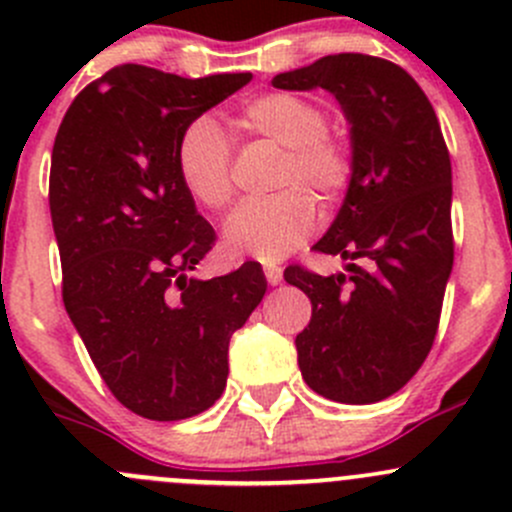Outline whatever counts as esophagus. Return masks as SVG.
Wrapping results in <instances>:
<instances>
[{
    "label": "esophagus",
    "mask_w": 512,
    "mask_h": 512,
    "mask_svg": "<svg viewBox=\"0 0 512 512\" xmlns=\"http://www.w3.org/2000/svg\"><path fill=\"white\" fill-rule=\"evenodd\" d=\"M265 277L270 285H280L282 282V267L277 265H265Z\"/></svg>",
    "instance_id": "esophagus-1"
}]
</instances>
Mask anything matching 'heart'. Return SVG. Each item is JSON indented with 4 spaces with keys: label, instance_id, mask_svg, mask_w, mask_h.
I'll list each match as a JSON object with an SVG mask.
<instances>
[{
    "label": "heart",
    "instance_id": "heart-1",
    "mask_svg": "<svg viewBox=\"0 0 512 512\" xmlns=\"http://www.w3.org/2000/svg\"><path fill=\"white\" fill-rule=\"evenodd\" d=\"M237 131L282 146L277 195L247 203L227 220L223 245L232 257L275 262L297 250L317 223L312 190L332 203L352 185L354 153L347 136L327 126V113L309 96L267 91L250 98L232 116ZM175 170L185 193L210 213L232 203V151L225 133L210 118H195L175 146ZM303 188L299 189L298 185Z\"/></svg>",
    "mask_w": 512,
    "mask_h": 512
}]
</instances>
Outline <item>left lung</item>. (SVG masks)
I'll use <instances>...</instances> for the list:
<instances>
[{"label": "left lung", "mask_w": 512, "mask_h": 512, "mask_svg": "<svg viewBox=\"0 0 512 512\" xmlns=\"http://www.w3.org/2000/svg\"><path fill=\"white\" fill-rule=\"evenodd\" d=\"M272 86L327 89L352 123V185L314 245L344 257L349 275L289 265L285 280L312 302L294 339L309 389L374 404L421 369L436 339L453 267L451 156L421 86L379 56H322Z\"/></svg>", "instance_id": "8db88e82"}]
</instances>
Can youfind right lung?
I'll return each instance as SVG.
<instances>
[{
  "label": "right lung",
  "instance_id": "add662e5",
  "mask_svg": "<svg viewBox=\"0 0 512 512\" xmlns=\"http://www.w3.org/2000/svg\"><path fill=\"white\" fill-rule=\"evenodd\" d=\"M250 79L123 64L74 98L56 133L49 208L64 307L111 394L151 421L220 399L230 337L265 297L255 262L190 277L215 230L175 170L183 128Z\"/></svg>",
  "mask_w": 512,
  "mask_h": 512
}]
</instances>
